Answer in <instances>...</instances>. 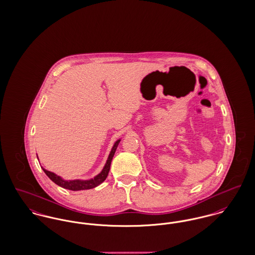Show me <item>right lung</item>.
<instances>
[{"label": "right lung", "instance_id": "right-lung-1", "mask_svg": "<svg viewBox=\"0 0 255 255\" xmlns=\"http://www.w3.org/2000/svg\"><path fill=\"white\" fill-rule=\"evenodd\" d=\"M120 138L118 139L110 154L108 157V160L103 168V170L101 171V173L98 174L97 176H94L93 178H90V179H69V180H66L64 178H62L61 176L50 172V171H47L45 170L44 168H42L43 172L45 173V175L48 176L54 183H56L59 186L63 187V188H66V189H69V190H73V191H79V190H85V189H91V188H94L96 186L100 185L103 181H105V179L107 178V176L109 175V172H110V168H111V163H112V160H113V157L116 153V150L118 148V144L120 142ZM38 157V155H37Z\"/></svg>", "mask_w": 255, "mask_h": 255}]
</instances>
